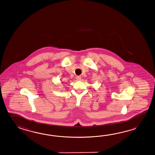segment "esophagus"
I'll return each instance as SVG.
<instances>
[{
    "instance_id": "34e87169",
    "label": "esophagus",
    "mask_w": 155,
    "mask_h": 155,
    "mask_svg": "<svg viewBox=\"0 0 155 155\" xmlns=\"http://www.w3.org/2000/svg\"><path fill=\"white\" fill-rule=\"evenodd\" d=\"M76 79H77L78 81L81 80V76H77V77H76Z\"/></svg>"
}]
</instances>
